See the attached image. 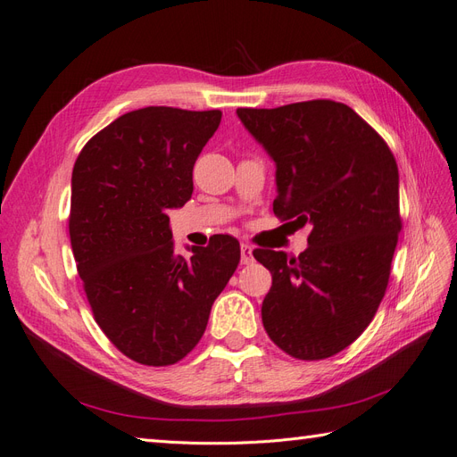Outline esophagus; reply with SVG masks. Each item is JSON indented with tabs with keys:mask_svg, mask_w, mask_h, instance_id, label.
Segmentation results:
<instances>
[{
	"mask_svg": "<svg viewBox=\"0 0 457 457\" xmlns=\"http://www.w3.org/2000/svg\"><path fill=\"white\" fill-rule=\"evenodd\" d=\"M240 261H242V265H252L253 262V247L250 244L240 245Z\"/></svg>",
	"mask_w": 457,
	"mask_h": 457,
	"instance_id": "1",
	"label": "esophagus"
}]
</instances>
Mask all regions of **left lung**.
I'll return each mask as SVG.
<instances>
[{"mask_svg":"<svg viewBox=\"0 0 457 457\" xmlns=\"http://www.w3.org/2000/svg\"><path fill=\"white\" fill-rule=\"evenodd\" d=\"M237 114L276 163L274 215L297 228L311 225L299 257L253 252L272 274L262 326L289 356L322 361L370 326L389 284L403 228L396 160L343 103L318 99Z\"/></svg>","mask_w":457,"mask_h":457,"instance_id":"left-lung-1","label":"left lung"}]
</instances>
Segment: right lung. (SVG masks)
<instances>
[{
    "mask_svg": "<svg viewBox=\"0 0 457 457\" xmlns=\"http://www.w3.org/2000/svg\"><path fill=\"white\" fill-rule=\"evenodd\" d=\"M220 110L146 106L101 129L72 171L71 244L95 322L145 366H170L202 339L240 244L217 234L177 255L168 210L190 196L192 170Z\"/></svg>",
    "mask_w": 457,
    "mask_h": 457,
    "instance_id": "add662e5",
    "label": "right lung"
}]
</instances>
